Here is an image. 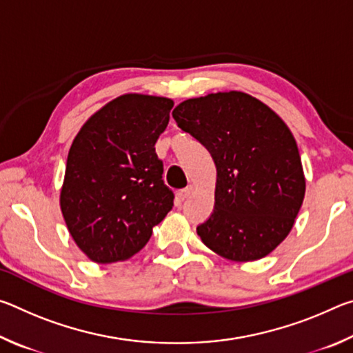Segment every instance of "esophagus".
Here are the masks:
<instances>
[{
  "mask_svg": "<svg viewBox=\"0 0 353 353\" xmlns=\"http://www.w3.org/2000/svg\"><path fill=\"white\" fill-rule=\"evenodd\" d=\"M191 194H193V187H191V185H188L187 188H183V190L179 191V199L185 201V199H188Z\"/></svg>",
  "mask_w": 353,
  "mask_h": 353,
  "instance_id": "34e87169",
  "label": "esophagus"
}]
</instances>
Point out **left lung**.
<instances>
[{"label": "left lung", "mask_w": 353, "mask_h": 353, "mask_svg": "<svg viewBox=\"0 0 353 353\" xmlns=\"http://www.w3.org/2000/svg\"><path fill=\"white\" fill-rule=\"evenodd\" d=\"M172 118L216 165L213 213L196 229L202 243L234 261L272 252L288 236L305 196L301 155L283 119L243 92L187 99Z\"/></svg>", "instance_id": "1"}]
</instances>
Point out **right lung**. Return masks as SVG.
Segmentation results:
<instances>
[{
	"instance_id": "add662e5",
	"label": "right lung",
	"mask_w": 353,
	"mask_h": 353,
	"mask_svg": "<svg viewBox=\"0 0 353 353\" xmlns=\"http://www.w3.org/2000/svg\"><path fill=\"white\" fill-rule=\"evenodd\" d=\"M172 105L168 98L123 94L88 118L73 140L61 208L70 235L90 260L130 259L174 205L154 148Z\"/></svg>"
}]
</instances>
